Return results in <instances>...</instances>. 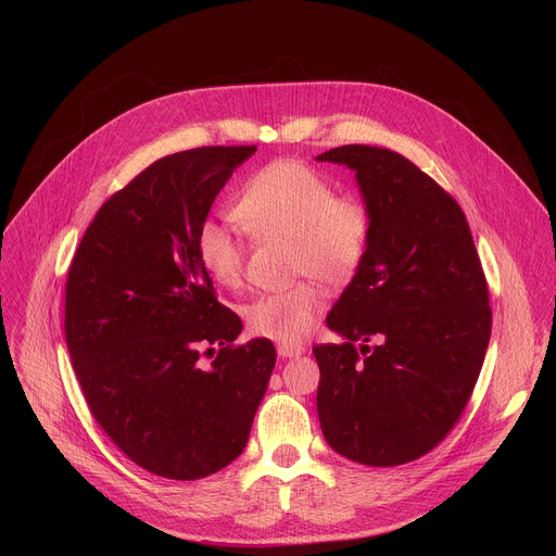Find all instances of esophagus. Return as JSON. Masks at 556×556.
<instances>
[{
	"instance_id": "esophagus-1",
	"label": "esophagus",
	"mask_w": 556,
	"mask_h": 556,
	"mask_svg": "<svg viewBox=\"0 0 556 556\" xmlns=\"http://www.w3.org/2000/svg\"><path fill=\"white\" fill-rule=\"evenodd\" d=\"M305 352V345L301 343H281L277 345V354L283 356V358H294V356H301Z\"/></svg>"
}]
</instances>
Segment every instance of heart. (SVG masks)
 <instances>
[{
	"label": "heart",
	"mask_w": 556,
	"mask_h": 556,
	"mask_svg": "<svg viewBox=\"0 0 556 556\" xmlns=\"http://www.w3.org/2000/svg\"><path fill=\"white\" fill-rule=\"evenodd\" d=\"M235 217L255 240L290 242V275L309 277L286 290L266 292L244 305V321L257 337L299 343L326 305L324 288H348L369 249L371 208L337 187L305 163L273 161L257 169L237 191ZM198 257L219 288L242 283L247 244L242 230L206 219L198 230Z\"/></svg>",
	"instance_id": "obj_1"
}]
</instances>
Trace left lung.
<instances>
[{"instance_id": "1", "label": "left lung", "mask_w": 556, "mask_h": 556, "mask_svg": "<svg viewBox=\"0 0 556 556\" xmlns=\"http://www.w3.org/2000/svg\"><path fill=\"white\" fill-rule=\"evenodd\" d=\"M316 161L356 172L374 219L367 257L328 314L345 343L312 348L319 422L352 462L407 464L448 435L478 382L493 321L482 262L459 204L405 155L343 144Z\"/></svg>"}]
</instances>
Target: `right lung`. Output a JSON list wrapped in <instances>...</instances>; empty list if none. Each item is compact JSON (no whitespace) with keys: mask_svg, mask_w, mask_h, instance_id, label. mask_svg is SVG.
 Returning a JSON list of instances; mask_svg holds the SVG:
<instances>
[{"mask_svg":"<svg viewBox=\"0 0 556 556\" xmlns=\"http://www.w3.org/2000/svg\"><path fill=\"white\" fill-rule=\"evenodd\" d=\"M255 149L155 161L99 208L67 270L65 343L88 407L161 478L200 480L240 457L277 361L268 339L235 343L240 316L198 257L200 226Z\"/></svg>","mask_w":556,"mask_h":556,"instance_id":"add662e5","label":"right lung"}]
</instances>
